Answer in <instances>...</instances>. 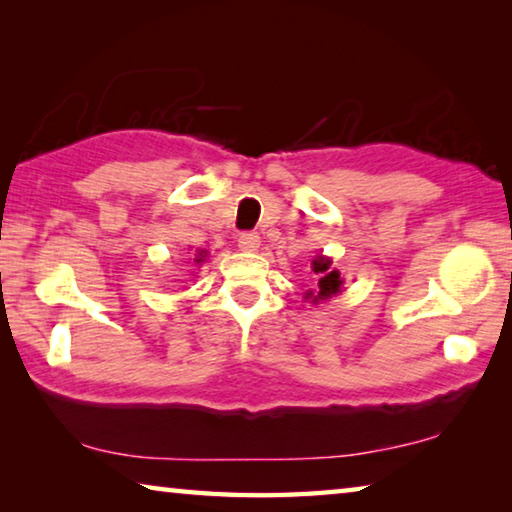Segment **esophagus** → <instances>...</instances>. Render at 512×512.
Returning <instances> with one entry per match:
<instances>
[{"mask_svg":"<svg viewBox=\"0 0 512 512\" xmlns=\"http://www.w3.org/2000/svg\"><path fill=\"white\" fill-rule=\"evenodd\" d=\"M239 248L244 253H253V250L259 248V235L257 232H241L239 235Z\"/></svg>","mask_w":512,"mask_h":512,"instance_id":"esophagus-1","label":"esophagus"}]
</instances>
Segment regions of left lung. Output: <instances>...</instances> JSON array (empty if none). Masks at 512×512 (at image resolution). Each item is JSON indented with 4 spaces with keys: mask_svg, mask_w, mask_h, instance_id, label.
I'll list each match as a JSON object with an SVG mask.
<instances>
[{
    "mask_svg": "<svg viewBox=\"0 0 512 512\" xmlns=\"http://www.w3.org/2000/svg\"><path fill=\"white\" fill-rule=\"evenodd\" d=\"M311 271L316 273V289L314 291H307L305 298L311 302H325L332 296H336V293L341 291V273L336 271V268H332V259L329 257H316L314 262H311Z\"/></svg>",
    "mask_w": 512,
    "mask_h": 512,
    "instance_id": "obj_1",
    "label": "left lung"
}]
</instances>
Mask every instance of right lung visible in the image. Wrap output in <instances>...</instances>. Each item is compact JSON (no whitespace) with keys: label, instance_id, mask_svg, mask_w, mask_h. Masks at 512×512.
Segmentation results:
<instances>
[{"label":"right lung","instance_id":"obj_1","mask_svg":"<svg viewBox=\"0 0 512 512\" xmlns=\"http://www.w3.org/2000/svg\"><path fill=\"white\" fill-rule=\"evenodd\" d=\"M205 255H207L205 250H198L196 257H194V262H196V264H203V262H205Z\"/></svg>","mask_w":512,"mask_h":512}]
</instances>
